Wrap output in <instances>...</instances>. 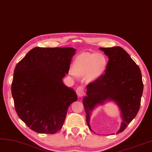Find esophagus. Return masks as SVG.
<instances>
[{
	"mask_svg": "<svg viewBox=\"0 0 152 152\" xmlns=\"http://www.w3.org/2000/svg\"><path fill=\"white\" fill-rule=\"evenodd\" d=\"M76 94L78 96H82L85 95V88L83 86H79L76 90Z\"/></svg>",
	"mask_w": 152,
	"mask_h": 152,
	"instance_id": "34e87169",
	"label": "esophagus"
}]
</instances>
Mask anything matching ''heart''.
I'll return each instance as SVG.
<instances>
[{
  "label": "heart",
  "instance_id": "b5f03b06",
  "mask_svg": "<svg viewBox=\"0 0 152 152\" xmlns=\"http://www.w3.org/2000/svg\"><path fill=\"white\" fill-rule=\"evenodd\" d=\"M108 60L102 53H84L78 56L73 63V68L69 70L74 77L77 75L84 76L88 83L96 81L104 73Z\"/></svg>",
  "mask_w": 152,
  "mask_h": 152
}]
</instances>
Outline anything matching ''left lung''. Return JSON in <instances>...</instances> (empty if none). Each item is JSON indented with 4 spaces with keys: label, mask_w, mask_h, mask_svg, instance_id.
Returning <instances> with one entry per match:
<instances>
[{
    "label": "left lung",
    "mask_w": 152,
    "mask_h": 152,
    "mask_svg": "<svg viewBox=\"0 0 152 152\" xmlns=\"http://www.w3.org/2000/svg\"><path fill=\"white\" fill-rule=\"evenodd\" d=\"M108 57L105 73L87 85L83 99L86 122L90 129V115L96 107L114 102L121 112L122 122L118 134L123 131L138 114L143 84L139 66L121 47L99 48ZM94 132V131H93Z\"/></svg>",
    "instance_id": "left-lung-1"
}]
</instances>
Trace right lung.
Wrapping results in <instances>:
<instances>
[{
    "label": "right lung",
    "instance_id": "1",
    "mask_svg": "<svg viewBox=\"0 0 152 152\" xmlns=\"http://www.w3.org/2000/svg\"><path fill=\"white\" fill-rule=\"evenodd\" d=\"M76 49L33 48L19 61L11 86L15 109L31 129L54 134L64 122L68 108L77 96L63 83Z\"/></svg>",
    "mask_w": 152,
    "mask_h": 152
}]
</instances>
